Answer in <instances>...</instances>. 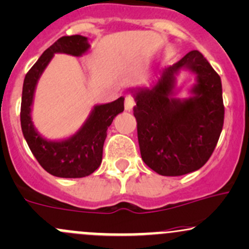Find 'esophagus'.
Instances as JSON below:
<instances>
[{
	"label": "esophagus",
	"instance_id": "34e87169",
	"mask_svg": "<svg viewBox=\"0 0 249 249\" xmlns=\"http://www.w3.org/2000/svg\"><path fill=\"white\" fill-rule=\"evenodd\" d=\"M135 104H136V100L135 98H133V95L131 94L125 95V110L131 111L133 106H135Z\"/></svg>",
	"mask_w": 249,
	"mask_h": 249
}]
</instances>
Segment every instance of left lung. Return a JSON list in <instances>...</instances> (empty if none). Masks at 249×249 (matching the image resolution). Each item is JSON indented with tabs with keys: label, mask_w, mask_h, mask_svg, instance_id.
<instances>
[{
	"label": "left lung",
	"mask_w": 249,
	"mask_h": 249,
	"mask_svg": "<svg viewBox=\"0 0 249 249\" xmlns=\"http://www.w3.org/2000/svg\"><path fill=\"white\" fill-rule=\"evenodd\" d=\"M190 68L198 74L196 97L181 102L172 97L173 73ZM133 116L142 160L162 176L198 170L214 152L225 120L220 75L198 51H191L163 72L154 89L135 94Z\"/></svg>",
	"instance_id": "1"
}]
</instances>
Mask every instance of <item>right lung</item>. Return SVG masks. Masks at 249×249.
<instances>
[{
    "instance_id": "obj_1",
    "label": "right lung",
    "mask_w": 249,
    "mask_h": 249,
    "mask_svg": "<svg viewBox=\"0 0 249 249\" xmlns=\"http://www.w3.org/2000/svg\"><path fill=\"white\" fill-rule=\"evenodd\" d=\"M87 39L81 35L62 36L43 52L39 60L28 71L23 81L21 100V127L29 149L40 165L47 173L65 178L89 176L99 168L103 160V147L107 127L113 118L124 111V98L95 106L91 117L73 137L64 142H47L34 130L31 120V106L35 85L54 53L81 55L89 49Z\"/></svg>"
}]
</instances>
